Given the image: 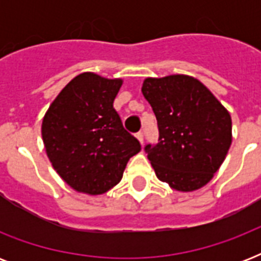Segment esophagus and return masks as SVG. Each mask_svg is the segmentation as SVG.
<instances>
[{"label":"esophagus","instance_id":"1","mask_svg":"<svg viewBox=\"0 0 261 261\" xmlns=\"http://www.w3.org/2000/svg\"><path fill=\"white\" fill-rule=\"evenodd\" d=\"M135 137H137V139H138L139 142L143 143V133H142V131H138V133L135 134Z\"/></svg>","mask_w":261,"mask_h":261}]
</instances>
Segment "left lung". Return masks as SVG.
<instances>
[{
    "label": "left lung",
    "instance_id": "obj_1",
    "mask_svg": "<svg viewBox=\"0 0 261 261\" xmlns=\"http://www.w3.org/2000/svg\"><path fill=\"white\" fill-rule=\"evenodd\" d=\"M142 93L157 118L159 142L145 146L157 177L182 192L207 184L231 145L226 108L190 75L146 79Z\"/></svg>",
    "mask_w": 261,
    "mask_h": 261
}]
</instances>
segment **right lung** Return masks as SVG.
I'll return each instance as SVG.
<instances>
[{
	"instance_id": "right-lung-1",
	"label": "right lung",
	"mask_w": 261,
	"mask_h": 261,
	"mask_svg": "<svg viewBox=\"0 0 261 261\" xmlns=\"http://www.w3.org/2000/svg\"><path fill=\"white\" fill-rule=\"evenodd\" d=\"M122 80L77 75L44 115L43 143L57 173L73 190L100 195L122 180L141 143L114 108Z\"/></svg>"
}]
</instances>
